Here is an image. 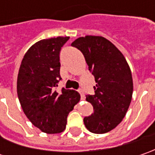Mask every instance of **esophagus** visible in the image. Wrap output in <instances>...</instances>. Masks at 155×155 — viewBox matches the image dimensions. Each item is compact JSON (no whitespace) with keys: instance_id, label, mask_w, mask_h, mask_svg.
I'll return each mask as SVG.
<instances>
[{"instance_id":"34e87169","label":"esophagus","mask_w":155,"mask_h":155,"mask_svg":"<svg viewBox=\"0 0 155 155\" xmlns=\"http://www.w3.org/2000/svg\"><path fill=\"white\" fill-rule=\"evenodd\" d=\"M78 92H79V94H80V96H81V99H84L85 98V96H84V91H82V90H78Z\"/></svg>"}]
</instances>
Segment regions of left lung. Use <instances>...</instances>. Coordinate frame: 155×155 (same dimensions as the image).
<instances>
[{
  "mask_svg": "<svg viewBox=\"0 0 155 155\" xmlns=\"http://www.w3.org/2000/svg\"><path fill=\"white\" fill-rule=\"evenodd\" d=\"M84 54L97 83L95 94L86 96L94 112L85 116L86 128L94 134H104L122 122L133 94L131 71L123 54L102 36L87 35L71 43Z\"/></svg>",
  "mask_w": 155,
  "mask_h": 155,
  "instance_id": "1",
  "label": "left lung"
}]
</instances>
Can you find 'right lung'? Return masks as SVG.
<instances>
[{
    "label": "right lung",
    "mask_w": 155,
    "mask_h": 155,
    "mask_svg": "<svg viewBox=\"0 0 155 155\" xmlns=\"http://www.w3.org/2000/svg\"><path fill=\"white\" fill-rule=\"evenodd\" d=\"M69 37L39 40L24 55L17 78V94L25 115L47 134L61 133L69 113L80 100L79 93L55 91L60 77L59 53Z\"/></svg>",
    "instance_id": "1"
}]
</instances>
